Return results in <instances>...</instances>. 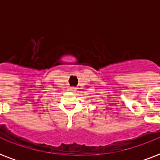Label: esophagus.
Returning <instances> with one entry per match:
<instances>
[{
  "mask_svg": "<svg viewBox=\"0 0 160 160\" xmlns=\"http://www.w3.org/2000/svg\"><path fill=\"white\" fill-rule=\"evenodd\" d=\"M70 90H72V91H73V90H75V88H70Z\"/></svg>",
  "mask_w": 160,
  "mask_h": 160,
  "instance_id": "esophagus-1",
  "label": "esophagus"
}]
</instances>
